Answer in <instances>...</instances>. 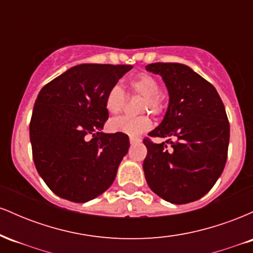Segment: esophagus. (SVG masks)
Returning <instances> with one entry per match:
<instances>
[{
  "label": "esophagus",
  "mask_w": 253,
  "mask_h": 253,
  "mask_svg": "<svg viewBox=\"0 0 253 253\" xmlns=\"http://www.w3.org/2000/svg\"><path fill=\"white\" fill-rule=\"evenodd\" d=\"M140 141H141L140 139H138V138H130L129 139V143L132 144V145L133 144H136V143H140Z\"/></svg>",
  "instance_id": "esophagus-1"
}]
</instances>
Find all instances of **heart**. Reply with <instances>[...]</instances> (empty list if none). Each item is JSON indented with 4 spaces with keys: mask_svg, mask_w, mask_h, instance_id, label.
<instances>
[{
    "mask_svg": "<svg viewBox=\"0 0 253 253\" xmlns=\"http://www.w3.org/2000/svg\"><path fill=\"white\" fill-rule=\"evenodd\" d=\"M129 88L135 94L144 96L143 110H150L151 113L161 112L163 109V100L159 96L158 81L149 74H139L133 77L129 82ZM125 95L124 89L118 84H114L107 91L104 97V107L110 114H117L124 108ZM152 127V121L149 117H118L109 121V129L112 132L123 133L129 136H138L141 133L149 130Z\"/></svg>",
    "mask_w": 253,
    "mask_h": 253,
    "instance_id": "1",
    "label": "heart"
}]
</instances>
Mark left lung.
I'll return each instance as SVG.
<instances>
[{
	"instance_id": "left-lung-1",
	"label": "left lung",
	"mask_w": 253,
	"mask_h": 253,
	"mask_svg": "<svg viewBox=\"0 0 253 253\" xmlns=\"http://www.w3.org/2000/svg\"><path fill=\"white\" fill-rule=\"evenodd\" d=\"M146 71L159 75L169 92L163 120L149 135L168 138L172 149L145 139V178L165 201H196L213 188L225 168L229 141L225 106L216 89L188 65L153 63Z\"/></svg>"
}]
</instances>
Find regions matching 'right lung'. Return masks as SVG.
I'll list each match as a JSON object with an SVG mask.
<instances>
[{
    "instance_id": "add662e5",
    "label": "right lung",
    "mask_w": 253,
    "mask_h": 253,
    "mask_svg": "<svg viewBox=\"0 0 253 253\" xmlns=\"http://www.w3.org/2000/svg\"><path fill=\"white\" fill-rule=\"evenodd\" d=\"M132 65L80 64L40 90L30 124L37 171L56 195L88 202L114 182L128 135L103 133L107 91Z\"/></svg>"
}]
</instances>
